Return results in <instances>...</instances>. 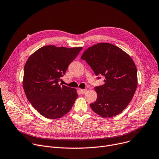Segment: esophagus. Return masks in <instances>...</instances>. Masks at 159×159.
<instances>
[{
	"label": "esophagus",
	"instance_id": "obj_1",
	"mask_svg": "<svg viewBox=\"0 0 159 159\" xmlns=\"http://www.w3.org/2000/svg\"><path fill=\"white\" fill-rule=\"evenodd\" d=\"M80 90V93H82V94H84V93H85L86 91H87V89H79Z\"/></svg>",
	"mask_w": 159,
	"mask_h": 159
}]
</instances>
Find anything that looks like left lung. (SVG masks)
Instances as JSON below:
<instances>
[{"mask_svg": "<svg viewBox=\"0 0 159 159\" xmlns=\"http://www.w3.org/2000/svg\"><path fill=\"white\" fill-rule=\"evenodd\" d=\"M80 58L97 76L105 77L104 84L95 88L97 98L90 104L91 109L104 118L120 113L131 102L137 87V70L131 57L113 44L98 43L88 48Z\"/></svg>", "mask_w": 159, "mask_h": 159, "instance_id": "left-lung-1", "label": "left lung"}]
</instances>
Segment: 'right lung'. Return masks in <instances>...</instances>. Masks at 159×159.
Listing matches in <instances>:
<instances>
[{"mask_svg": "<svg viewBox=\"0 0 159 159\" xmlns=\"http://www.w3.org/2000/svg\"><path fill=\"white\" fill-rule=\"evenodd\" d=\"M82 47L46 46L33 53L24 66L23 88L33 107L48 119L68 113L78 97L77 91L58 84Z\"/></svg>", "mask_w": 159, "mask_h": 159, "instance_id": "obj_1", "label": "right lung"}]
</instances>
